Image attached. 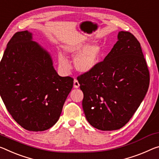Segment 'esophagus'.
I'll list each match as a JSON object with an SVG mask.
<instances>
[{
	"label": "esophagus",
	"instance_id": "1",
	"mask_svg": "<svg viewBox=\"0 0 159 159\" xmlns=\"http://www.w3.org/2000/svg\"><path fill=\"white\" fill-rule=\"evenodd\" d=\"M80 86V84L79 81L76 79H74V87L75 89H78V88H79Z\"/></svg>",
	"mask_w": 159,
	"mask_h": 159
}]
</instances>
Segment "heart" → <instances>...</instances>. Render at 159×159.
Wrapping results in <instances>:
<instances>
[{
	"instance_id": "heart-1",
	"label": "heart",
	"mask_w": 159,
	"mask_h": 159,
	"mask_svg": "<svg viewBox=\"0 0 159 159\" xmlns=\"http://www.w3.org/2000/svg\"><path fill=\"white\" fill-rule=\"evenodd\" d=\"M64 52L71 57H75L74 66L75 69L81 73L90 71L99 61L101 55V47L98 43H79L65 46ZM58 64L63 71L69 72L70 64L68 59L61 53L58 54Z\"/></svg>"
}]
</instances>
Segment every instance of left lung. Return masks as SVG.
<instances>
[{"label":"left lung","mask_w":159,"mask_h":159,"mask_svg":"<svg viewBox=\"0 0 159 159\" xmlns=\"http://www.w3.org/2000/svg\"><path fill=\"white\" fill-rule=\"evenodd\" d=\"M117 39L102 61L77 78L86 120L102 131L119 129L127 124L149 85V72L137 38L120 31Z\"/></svg>","instance_id":"left-lung-1"}]
</instances>
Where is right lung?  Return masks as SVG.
Here are the masks:
<instances>
[{
  "mask_svg": "<svg viewBox=\"0 0 159 159\" xmlns=\"http://www.w3.org/2000/svg\"><path fill=\"white\" fill-rule=\"evenodd\" d=\"M74 79L61 77L49 52L17 32L7 44L0 63V95L7 111L24 129L41 132L59 119Z\"/></svg>",
  "mask_w": 159,
  "mask_h": 159,
  "instance_id": "1",
  "label": "right lung"
}]
</instances>
